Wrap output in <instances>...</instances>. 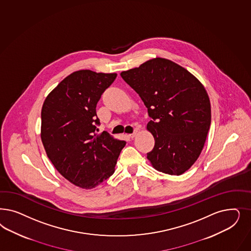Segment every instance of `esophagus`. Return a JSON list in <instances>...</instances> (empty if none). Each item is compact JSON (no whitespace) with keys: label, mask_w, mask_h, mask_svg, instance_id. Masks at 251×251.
Returning <instances> with one entry per match:
<instances>
[{"label":"esophagus","mask_w":251,"mask_h":251,"mask_svg":"<svg viewBox=\"0 0 251 251\" xmlns=\"http://www.w3.org/2000/svg\"><path fill=\"white\" fill-rule=\"evenodd\" d=\"M138 129H136L135 130V131H134V133H133V134H130L129 135V137L130 138H135V137H136V136H137V135H138Z\"/></svg>","instance_id":"esophagus-1"}]
</instances>
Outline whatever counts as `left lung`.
<instances>
[{
    "mask_svg": "<svg viewBox=\"0 0 251 251\" xmlns=\"http://www.w3.org/2000/svg\"><path fill=\"white\" fill-rule=\"evenodd\" d=\"M143 100L151 120L147 125L155 140L147 158L155 170L180 176L202 151L210 129L209 95L194 75L161 57L121 74Z\"/></svg>",
    "mask_w": 251,
    "mask_h": 251,
    "instance_id": "left-lung-1",
    "label": "left lung"
}]
</instances>
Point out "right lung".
I'll return each mask as SVG.
<instances>
[{
  "mask_svg": "<svg viewBox=\"0 0 251 251\" xmlns=\"http://www.w3.org/2000/svg\"><path fill=\"white\" fill-rule=\"evenodd\" d=\"M116 73L78 70L52 89L41 109V138L50 161L65 179L92 189L110 177L126 142L103 131L96 106Z\"/></svg>",
  "mask_w": 251,
  "mask_h": 251,
  "instance_id": "right-lung-1",
  "label": "right lung"
}]
</instances>
